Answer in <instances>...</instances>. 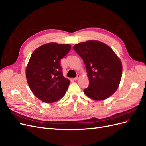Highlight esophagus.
Here are the masks:
<instances>
[{
  "label": "esophagus",
  "instance_id": "esophagus-1",
  "mask_svg": "<svg viewBox=\"0 0 146 146\" xmlns=\"http://www.w3.org/2000/svg\"><path fill=\"white\" fill-rule=\"evenodd\" d=\"M80 76L79 74H77V76H76V77H75V80H78L79 78H80Z\"/></svg>",
  "mask_w": 146,
  "mask_h": 146
}]
</instances>
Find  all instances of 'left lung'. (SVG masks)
<instances>
[{
	"label": "left lung",
	"mask_w": 146,
	"mask_h": 146,
	"mask_svg": "<svg viewBox=\"0 0 146 146\" xmlns=\"http://www.w3.org/2000/svg\"><path fill=\"white\" fill-rule=\"evenodd\" d=\"M73 48L83 59L89 78V86L84 92L96 100L109 98L117 89L122 77L121 61L115 53L98 41L79 43Z\"/></svg>",
	"instance_id": "obj_1"
}]
</instances>
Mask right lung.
<instances>
[{
	"label": "right lung",
	"mask_w": 146,
	"mask_h": 146,
	"mask_svg": "<svg viewBox=\"0 0 146 146\" xmlns=\"http://www.w3.org/2000/svg\"><path fill=\"white\" fill-rule=\"evenodd\" d=\"M70 48L52 42L39 47L30 56L26 78L35 96L44 102L59 100L68 90L70 81L63 77L60 62Z\"/></svg>",
	"instance_id": "right-lung-1"
}]
</instances>
